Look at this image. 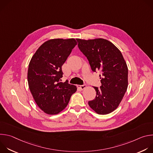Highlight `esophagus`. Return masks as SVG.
Segmentation results:
<instances>
[{
  "label": "esophagus",
  "mask_w": 153,
  "mask_h": 153,
  "mask_svg": "<svg viewBox=\"0 0 153 153\" xmlns=\"http://www.w3.org/2000/svg\"><path fill=\"white\" fill-rule=\"evenodd\" d=\"M77 87H78V88H80L81 90H83L86 87V84H83V85H77Z\"/></svg>",
  "instance_id": "esophagus-1"
}]
</instances>
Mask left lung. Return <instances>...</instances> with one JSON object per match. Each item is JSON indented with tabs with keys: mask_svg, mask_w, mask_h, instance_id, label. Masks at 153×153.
I'll return each mask as SVG.
<instances>
[{
	"mask_svg": "<svg viewBox=\"0 0 153 153\" xmlns=\"http://www.w3.org/2000/svg\"><path fill=\"white\" fill-rule=\"evenodd\" d=\"M78 48L88 59L93 72H101L102 85L94 86L96 96L88 102L99 114L113 112L122 101L128 87V67L119 50L103 39H76Z\"/></svg>",
	"mask_w": 153,
	"mask_h": 153,
	"instance_id": "8db88e82",
	"label": "left lung"
}]
</instances>
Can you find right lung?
<instances>
[{"label": "right lung", "instance_id": "1", "mask_svg": "<svg viewBox=\"0 0 153 153\" xmlns=\"http://www.w3.org/2000/svg\"><path fill=\"white\" fill-rule=\"evenodd\" d=\"M77 45L74 39L49 40L37 49L28 70V82L33 97L42 111L57 114L65 108L76 86L63 77L62 66Z\"/></svg>", "mask_w": 153, "mask_h": 153}]
</instances>
